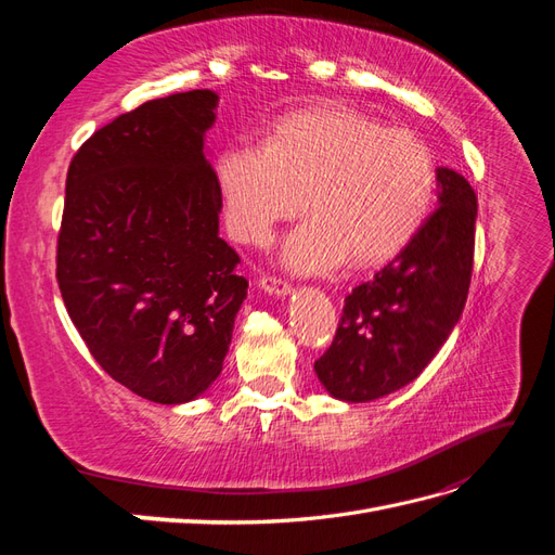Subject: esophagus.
<instances>
[{
	"instance_id": "esophagus-1",
	"label": "esophagus",
	"mask_w": 555,
	"mask_h": 555,
	"mask_svg": "<svg viewBox=\"0 0 555 555\" xmlns=\"http://www.w3.org/2000/svg\"><path fill=\"white\" fill-rule=\"evenodd\" d=\"M259 289H261L263 294H268V296L287 298V296L292 294V284H287V282L280 280V278L266 275V278H261V280H259Z\"/></svg>"
}]
</instances>
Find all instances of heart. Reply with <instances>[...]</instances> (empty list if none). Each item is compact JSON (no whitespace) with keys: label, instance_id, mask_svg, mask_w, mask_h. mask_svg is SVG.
<instances>
[{"label":"heart","instance_id":"obj_1","mask_svg":"<svg viewBox=\"0 0 555 555\" xmlns=\"http://www.w3.org/2000/svg\"><path fill=\"white\" fill-rule=\"evenodd\" d=\"M215 182L231 236L249 245L271 243L306 196L310 217L280 259L294 273L324 275L349 257L371 266L405 247L430 210L435 166L412 131L326 106L282 117L266 145L222 150Z\"/></svg>","mask_w":555,"mask_h":555}]
</instances>
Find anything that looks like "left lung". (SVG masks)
I'll return each instance as SVG.
<instances>
[{"label": "left lung", "mask_w": 555, "mask_h": 555, "mask_svg": "<svg viewBox=\"0 0 555 555\" xmlns=\"http://www.w3.org/2000/svg\"><path fill=\"white\" fill-rule=\"evenodd\" d=\"M438 208L371 282L345 298L335 340L314 361L328 396L371 402L422 375L463 314L475 255L477 194L447 166Z\"/></svg>", "instance_id": "left-lung-1"}]
</instances>
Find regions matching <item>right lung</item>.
Returning <instances> with one entry per match:
<instances>
[{"label": "right lung", "mask_w": 555, "mask_h": 555, "mask_svg": "<svg viewBox=\"0 0 555 555\" xmlns=\"http://www.w3.org/2000/svg\"><path fill=\"white\" fill-rule=\"evenodd\" d=\"M220 96L178 92L125 113L66 176L57 282L96 363L129 391L182 405L220 377L247 280L220 238L206 131Z\"/></svg>", "instance_id": "right-lung-1"}]
</instances>
